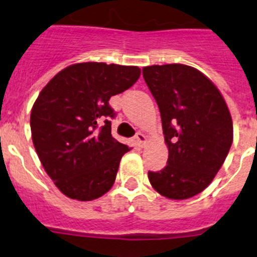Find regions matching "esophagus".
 Returning a JSON list of instances; mask_svg holds the SVG:
<instances>
[{
	"instance_id": "esophagus-1",
	"label": "esophagus",
	"mask_w": 257,
	"mask_h": 257,
	"mask_svg": "<svg viewBox=\"0 0 257 257\" xmlns=\"http://www.w3.org/2000/svg\"><path fill=\"white\" fill-rule=\"evenodd\" d=\"M135 139H136V142H138V144H139L140 147H144L145 143H147V136H145L144 134H142V133L136 134Z\"/></svg>"
}]
</instances>
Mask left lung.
Returning a JSON list of instances; mask_svg holds the SVG:
<instances>
[{
	"label": "left lung",
	"instance_id": "1",
	"mask_svg": "<svg viewBox=\"0 0 257 257\" xmlns=\"http://www.w3.org/2000/svg\"><path fill=\"white\" fill-rule=\"evenodd\" d=\"M143 77L160 108L169 160L148 172L152 187L169 199H188L210 185L233 143V121L221 92L185 64L151 65Z\"/></svg>",
	"mask_w": 257,
	"mask_h": 257
}]
</instances>
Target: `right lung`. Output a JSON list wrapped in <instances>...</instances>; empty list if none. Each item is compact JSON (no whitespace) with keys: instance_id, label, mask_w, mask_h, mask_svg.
Segmentation results:
<instances>
[{"instance_id":"1","label":"right lung","mask_w":257,"mask_h":257,"mask_svg":"<svg viewBox=\"0 0 257 257\" xmlns=\"http://www.w3.org/2000/svg\"><path fill=\"white\" fill-rule=\"evenodd\" d=\"M140 68L87 61L60 70L31 112L33 145L50 179L68 198L92 201L114 184L130 151L112 136L109 99L130 88Z\"/></svg>"}]
</instances>
